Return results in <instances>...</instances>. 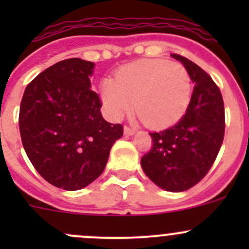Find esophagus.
I'll list each match as a JSON object with an SVG mask.
<instances>
[{
	"label": "esophagus",
	"instance_id": "1",
	"mask_svg": "<svg viewBox=\"0 0 249 249\" xmlns=\"http://www.w3.org/2000/svg\"><path fill=\"white\" fill-rule=\"evenodd\" d=\"M124 134L127 135V136H131V135L135 134V130L131 129L130 126H126V125H125V126H124Z\"/></svg>",
	"mask_w": 249,
	"mask_h": 249
}]
</instances>
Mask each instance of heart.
<instances>
[{
  "instance_id": "obj_1",
  "label": "heart",
  "mask_w": 249,
  "mask_h": 249,
  "mask_svg": "<svg viewBox=\"0 0 249 249\" xmlns=\"http://www.w3.org/2000/svg\"><path fill=\"white\" fill-rule=\"evenodd\" d=\"M192 96V80L185 67L167 60H141L105 79L101 99L107 112L120 119L132 108L150 127H164L179 119Z\"/></svg>"
}]
</instances>
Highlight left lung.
Instances as JSON below:
<instances>
[{"label":"left lung","mask_w":249,"mask_h":249,"mask_svg":"<svg viewBox=\"0 0 249 249\" xmlns=\"http://www.w3.org/2000/svg\"><path fill=\"white\" fill-rule=\"evenodd\" d=\"M195 83L187 112L169 129L149 132L153 145L141 159L145 175L167 192H184L200 182L215 161L225 132L222 92L207 72L172 54Z\"/></svg>","instance_id":"obj_1"}]
</instances>
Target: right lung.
Returning <instances> with one entry per match:
<instances>
[{"label": "right lung", "instance_id": "obj_1", "mask_svg": "<svg viewBox=\"0 0 249 249\" xmlns=\"http://www.w3.org/2000/svg\"><path fill=\"white\" fill-rule=\"evenodd\" d=\"M94 62L72 57L48 67L27 84L19 112L24 149L50 184L78 190L106 167L122 124L102 118L99 94L89 76Z\"/></svg>", "mask_w": 249, "mask_h": 249}]
</instances>
